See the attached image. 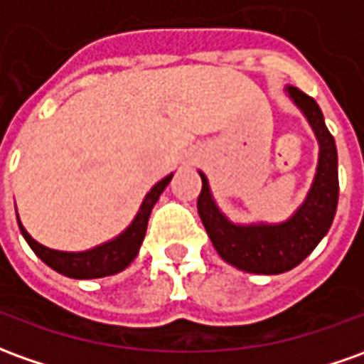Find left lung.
Instances as JSON below:
<instances>
[{"instance_id":"1","label":"left lung","mask_w":364,"mask_h":364,"mask_svg":"<svg viewBox=\"0 0 364 364\" xmlns=\"http://www.w3.org/2000/svg\"><path fill=\"white\" fill-rule=\"evenodd\" d=\"M285 91L301 110L319 142V162L311 190L297 212L282 224H234L215 206L208 178L200 172L202 192L198 214L220 257L247 273L277 275L289 272L311 254L329 232L339 202L337 146L325 124L319 105L297 87Z\"/></svg>"}]
</instances>
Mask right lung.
I'll return each mask as SVG.
<instances>
[{"mask_svg": "<svg viewBox=\"0 0 364 364\" xmlns=\"http://www.w3.org/2000/svg\"><path fill=\"white\" fill-rule=\"evenodd\" d=\"M172 174L162 178L158 184L152 186L149 194L144 196L142 204H140L139 214L134 215L132 224L117 235L114 240H110L107 244L97 245L87 252H59V250H51L45 247L39 242H35L31 235L27 234V230L17 218L19 230L23 234L25 242L33 250L37 257H41L51 269L59 272L61 275L73 277V279H97V277H107V275H114V273L127 269L132 259L139 255L140 244L146 234V225H149V218L152 208L158 202L160 194L164 192V188L170 184Z\"/></svg>", "mask_w": 364, "mask_h": 364, "instance_id": "1", "label": "right lung"}]
</instances>
